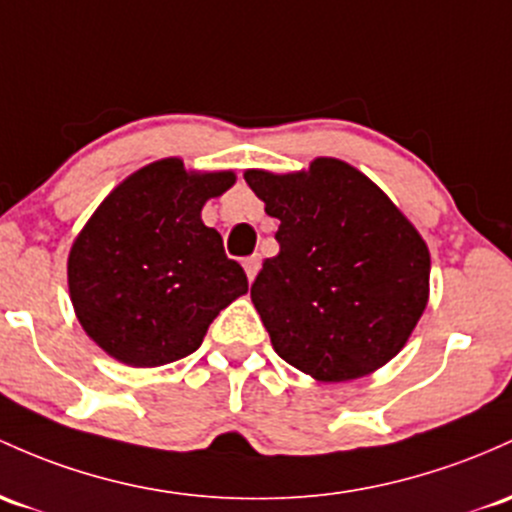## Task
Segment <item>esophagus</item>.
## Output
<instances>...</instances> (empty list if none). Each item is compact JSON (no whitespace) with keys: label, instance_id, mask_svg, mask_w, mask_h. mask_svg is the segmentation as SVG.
I'll list each match as a JSON object with an SVG mask.
<instances>
[{"label":"esophagus","instance_id":"esophagus-1","mask_svg":"<svg viewBox=\"0 0 512 512\" xmlns=\"http://www.w3.org/2000/svg\"><path fill=\"white\" fill-rule=\"evenodd\" d=\"M260 265H262L260 255H250V257H245V260H243L245 274H247V279H250V282L257 277V272H260Z\"/></svg>","mask_w":512,"mask_h":512}]
</instances>
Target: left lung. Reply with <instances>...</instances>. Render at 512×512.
<instances>
[{
  "mask_svg": "<svg viewBox=\"0 0 512 512\" xmlns=\"http://www.w3.org/2000/svg\"><path fill=\"white\" fill-rule=\"evenodd\" d=\"M245 182L279 221V255L250 289L274 352L333 384L384 367L428 306L430 252L413 223L335 157L303 172L247 170Z\"/></svg>",
  "mask_w": 512,
  "mask_h": 512,
  "instance_id": "1",
  "label": "left lung"
}]
</instances>
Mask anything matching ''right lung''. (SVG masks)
<instances>
[{
  "label": "right lung",
  "mask_w": 512,
  "mask_h": 512,
  "mask_svg": "<svg viewBox=\"0 0 512 512\" xmlns=\"http://www.w3.org/2000/svg\"><path fill=\"white\" fill-rule=\"evenodd\" d=\"M235 184L233 172H187L165 157L114 189L72 243L67 286L77 320L106 355L162 367L192 355L213 318L247 294L201 209Z\"/></svg>",
  "instance_id": "obj_1"
}]
</instances>
